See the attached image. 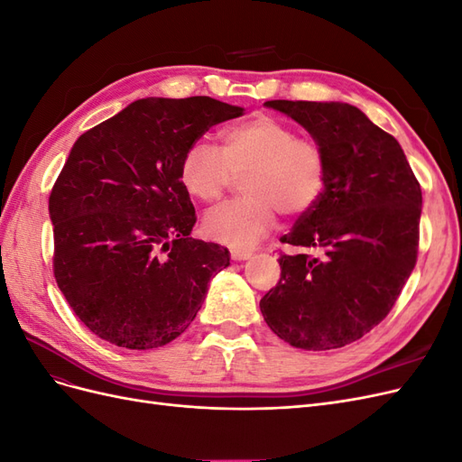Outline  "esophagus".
Returning a JSON list of instances; mask_svg holds the SVG:
<instances>
[{
  "mask_svg": "<svg viewBox=\"0 0 462 462\" xmlns=\"http://www.w3.org/2000/svg\"><path fill=\"white\" fill-rule=\"evenodd\" d=\"M250 256H253V253H250V250H239V248H231V260H235V262H243V260H248Z\"/></svg>",
  "mask_w": 462,
  "mask_h": 462,
  "instance_id": "esophagus-1",
  "label": "esophagus"
}]
</instances>
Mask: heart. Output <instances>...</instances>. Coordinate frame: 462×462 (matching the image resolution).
Returning a JSON list of instances; mask_svg holds the SVG:
<instances>
[{
    "instance_id": "heart-1",
    "label": "heart",
    "mask_w": 462,
    "mask_h": 462,
    "mask_svg": "<svg viewBox=\"0 0 462 462\" xmlns=\"http://www.w3.org/2000/svg\"><path fill=\"white\" fill-rule=\"evenodd\" d=\"M235 173H245V194L208 212L202 229L209 239L246 250L272 231L277 212L297 217L319 202L328 156L292 125L258 114L223 131L221 148L194 141L179 162L180 185L200 202L217 200Z\"/></svg>"
}]
</instances>
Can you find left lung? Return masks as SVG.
<instances>
[{"label":"left lung","instance_id":"1","mask_svg":"<svg viewBox=\"0 0 462 462\" xmlns=\"http://www.w3.org/2000/svg\"><path fill=\"white\" fill-rule=\"evenodd\" d=\"M300 123L328 156L319 202L282 243V279L260 310L279 339L329 351L360 339L393 309L420 239L422 190L402 148L341 102H265Z\"/></svg>","mask_w":462,"mask_h":462}]
</instances>
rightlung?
Returning <instances> with one entry per match:
<instances>
[{
    "mask_svg": "<svg viewBox=\"0 0 462 462\" xmlns=\"http://www.w3.org/2000/svg\"><path fill=\"white\" fill-rule=\"evenodd\" d=\"M243 107L209 96L144 97L79 136L50 194L53 275L77 318L148 351L183 333L229 253L192 239L185 148Z\"/></svg>",
    "mask_w": 462,
    "mask_h": 462,
    "instance_id": "1",
    "label": "right lung"
}]
</instances>
